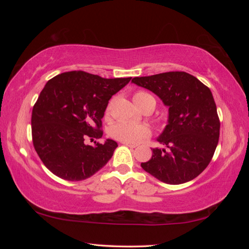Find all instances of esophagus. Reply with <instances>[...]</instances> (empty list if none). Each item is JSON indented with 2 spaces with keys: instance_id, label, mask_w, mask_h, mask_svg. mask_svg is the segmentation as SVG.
Wrapping results in <instances>:
<instances>
[{
  "instance_id": "1",
  "label": "esophagus",
  "mask_w": 249,
  "mask_h": 249,
  "mask_svg": "<svg viewBox=\"0 0 249 249\" xmlns=\"http://www.w3.org/2000/svg\"><path fill=\"white\" fill-rule=\"evenodd\" d=\"M123 144H124V145H126V146H129V147H131V148H135V147L137 146L136 144H134V143H127V142H123Z\"/></svg>"
}]
</instances>
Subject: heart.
I'll list each match as a JSON object with an SVG mask.
<instances>
[{
  "mask_svg": "<svg viewBox=\"0 0 249 249\" xmlns=\"http://www.w3.org/2000/svg\"><path fill=\"white\" fill-rule=\"evenodd\" d=\"M154 100V97L144 92V91H138L134 95V102L136 103L138 107H141L143 104ZM112 137L127 143H136L141 139L148 137L150 135V129L143 124H133L129 122H119L116 124L112 126L111 129Z\"/></svg>",
  "mask_w": 249,
  "mask_h": 249,
  "instance_id": "heart-1",
  "label": "heart"
}]
</instances>
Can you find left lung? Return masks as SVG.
Masks as SVG:
<instances>
[{"mask_svg":"<svg viewBox=\"0 0 249 249\" xmlns=\"http://www.w3.org/2000/svg\"><path fill=\"white\" fill-rule=\"evenodd\" d=\"M132 83L148 89L168 107L167 124L157 138L164 146L141 167L163 183L179 185L207 168L219 140L220 122L211 90L185 71L136 77Z\"/></svg>","mask_w":249,"mask_h":249,"instance_id":"left-lung-1","label":"left lung"}]
</instances>
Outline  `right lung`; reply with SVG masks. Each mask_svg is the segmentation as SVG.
<instances>
[{"label":"right lung","mask_w":249,"mask_h":249,"mask_svg":"<svg viewBox=\"0 0 249 249\" xmlns=\"http://www.w3.org/2000/svg\"><path fill=\"white\" fill-rule=\"evenodd\" d=\"M132 78L104 79L82 71L63 72L48 81L32 111L33 145L46 167L66 180L93 176L111 159L117 143L100 139L102 118L113 94Z\"/></svg>","instance_id":"add662e5"}]
</instances>
